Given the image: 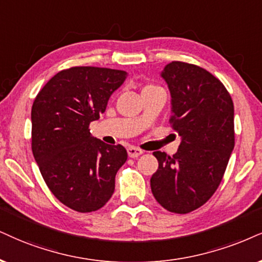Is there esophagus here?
<instances>
[{
    "label": "esophagus",
    "instance_id": "34e87169",
    "mask_svg": "<svg viewBox=\"0 0 262 262\" xmlns=\"http://www.w3.org/2000/svg\"><path fill=\"white\" fill-rule=\"evenodd\" d=\"M127 154L130 158H137V157H140L141 154H143V150L140 149V148H136V147H128Z\"/></svg>",
    "mask_w": 262,
    "mask_h": 262
}]
</instances>
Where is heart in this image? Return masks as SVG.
<instances>
[{
	"label": "heart",
	"mask_w": 262,
	"mask_h": 262,
	"mask_svg": "<svg viewBox=\"0 0 262 262\" xmlns=\"http://www.w3.org/2000/svg\"><path fill=\"white\" fill-rule=\"evenodd\" d=\"M160 87L159 86H156V85H148V86H146L143 89V92H146V91H151V90H159Z\"/></svg>",
	"instance_id": "b5f03b06"
}]
</instances>
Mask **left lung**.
I'll return each mask as SVG.
<instances>
[{"label":"left lung","mask_w":262,"mask_h":262,"mask_svg":"<svg viewBox=\"0 0 262 262\" xmlns=\"http://www.w3.org/2000/svg\"><path fill=\"white\" fill-rule=\"evenodd\" d=\"M169 122L182 141L176 154L154 151L159 167L150 179L157 202L175 214L204 205L220 186L234 148V108L220 80L194 64L171 62Z\"/></svg>","instance_id":"left-lung-1"}]
</instances>
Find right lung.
<instances>
[{"label":"right lung","instance_id":"add662e5","mask_svg":"<svg viewBox=\"0 0 262 262\" xmlns=\"http://www.w3.org/2000/svg\"><path fill=\"white\" fill-rule=\"evenodd\" d=\"M125 79L124 70L73 67L57 73L32 103V154L53 195L77 212L106 204L127 159L121 144L108 146L89 130Z\"/></svg>","mask_w":262,"mask_h":262}]
</instances>
